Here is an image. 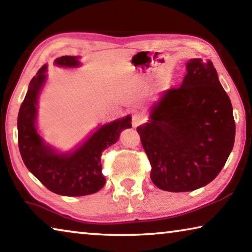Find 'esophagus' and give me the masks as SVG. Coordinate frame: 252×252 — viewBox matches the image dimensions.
I'll list each match as a JSON object with an SVG mask.
<instances>
[{
    "instance_id": "34e87169",
    "label": "esophagus",
    "mask_w": 252,
    "mask_h": 252,
    "mask_svg": "<svg viewBox=\"0 0 252 252\" xmlns=\"http://www.w3.org/2000/svg\"><path fill=\"white\" fill-rule=\"evenodd\" d=\"M131 119H132V126H133L134 127L139 126L140 125H142V123L146 121V117H144V114L138 113V112L132 114Z\"/></svg>"
}]
</instances>
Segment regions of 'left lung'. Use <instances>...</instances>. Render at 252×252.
Listing matches in <instances>:
<instances>
[{"mask_svg": "<svg viewBox=\"0 0 252 252\" xmlns=\"http://www.w3.org/2000/svg\"><path fill=\"white\" fill-rule=\"evenodd\" d=\"M150 118L136 131L159 189L187 192L218 176L233 148L236 123L211 61L190 60L182 84L163 93Z\"/></svg>", "mask_w": 252, "mask_h": 252, "instance_id": "obj_1", "label": "left lung"}]
</instances>
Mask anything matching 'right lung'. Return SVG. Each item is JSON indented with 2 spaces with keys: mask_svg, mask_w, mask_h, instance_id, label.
<instances>
[{
  "mask_svg": "<svg viewBox=\"0 0 252 252\" xmlns=\"http://www.w3.org/2000/svg\"><path fill=\"white\" fill-rule=\"evenodd\" d=\"M55 64L79 65L78 58H58ZM43 65L33 76L18 116L19 149L24 164L34 177L50 191L67 197L95 193L105 185L101 157L106 148L117 142L121 131L131 127V118L126 117L102 126L71 155H58L46 146L35 127L36 99L46 75Z\"/></svg>",
  "mask_w": 252,
  "mask_h": 252,
  "instance_id": "add662e5",
  "label": "right lung"
}]
</instances>
